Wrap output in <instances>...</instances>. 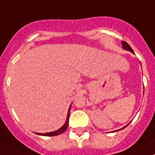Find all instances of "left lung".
<instances>
[{"instance_id": "left-lung-1", "label": "left lung", "mask_w": 155, "mask_h": 155, "mask_svg": "<svg viewBox=\"0 0 155 155\" xmlns=\"http://www.w3.org/2000/svg\"><path fill=\"white\" fill-rule=\"evenodd\" d=\"M122 47H123V49H124V50H126V51H131V53L134 54V51H133V50L131 49V47H130V46H129L128 44H127V43H126V42H124V41H123V42H122ZM130 123H131V122H130ZM130 123H129V124H130ZM128 124H127L126 126H124V127H122V128L119 129V130H116V131H113V132H115V131H120V130H122V129L125 128V127H126L127 126V125H128Z\"/></svg>"}]
</instances>
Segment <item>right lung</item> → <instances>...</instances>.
Wrapping results in <instances>:
<instances>
[{
  "label": "right lung",
  "mask_w": 155,
  "mask_h": 155,
  "mask_svg": "<svg viewBox=\"0 0 155 155\" xmlns=\"http://www.w3.org/2000/svg\"><path fill=\"white\" fill-rule=\"evenodd\" d=\"M70 108H71V104H70V108H69L68 112H67V116H66V120L65 124H63V126L62 127H60L59 129H58L56 131H51V132H48V133H37L35 132V134L39 135H43V136H55V135H58L62 134L63 132L66 131V130L68 127L69 125V118H70Z\"/></svg>",
  "instance_id": "right-lung-1"
}]
</instances>
